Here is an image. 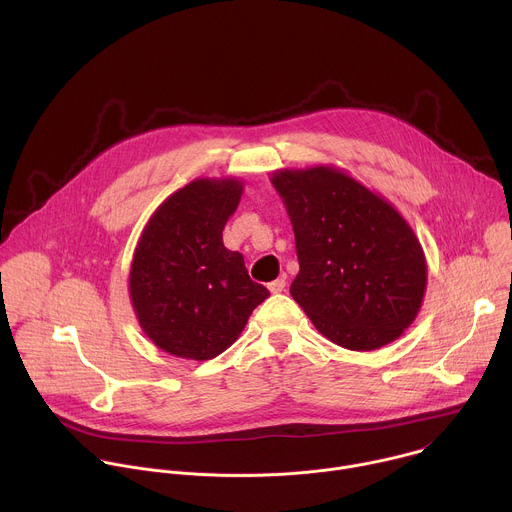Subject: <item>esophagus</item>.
Masks as SVG:
<instances>
[{"mask_svg": "<svg viewBox=\"0 0 512 512\" xmlns=\"http://www.w3.org/2000/svg\"><path fill=\"white\" fill-rule=\"evenodd\" d=\"M267 287H269L271 294H281V291L285 289V279H283V277H281V279H275V281H271Z\"/></svg>", "mask_w": 512, "mask_h": 512, "instance_id": "obj_1", "label": "esophagus"}]
</instances>
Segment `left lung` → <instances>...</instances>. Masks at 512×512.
<instances>
[{"label": "left lung", "mask_w": 512, "mask_h": 512, "mask_svg": "<svg viewBox=\"0 0 512 512\" xmlns=\"http://www.w3.org/2000/svg\"><path fill=\"white\" fill-rule=\"evenodd\" d=\"M296 235L291 296L316 330L348 350H377L417 318L423 247L403 214L332 164L271 172Z\"/></svg>", "instance_id": "8db88e82"}]
</instances>
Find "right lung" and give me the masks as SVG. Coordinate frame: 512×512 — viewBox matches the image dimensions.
<instances>
[{
  "instance_id": "right-lung-1",
  "label": "right lung",
  "mask_w": 512,
  "mask_h": 512,
  "mask_svg": "<svg viewBox=\"0 0 512 512\" xmlns=\"http://www.w3.org/2000/svg\"><path fill=\"white\" fill-rule=\"evenodd\" d=\"M243 180L196 178L170 194L145 223L129 267L135 318L160 350L210 360L225 352L269 298L245 259L223 243Z\"/></svg>"
}]
</instances>
